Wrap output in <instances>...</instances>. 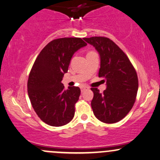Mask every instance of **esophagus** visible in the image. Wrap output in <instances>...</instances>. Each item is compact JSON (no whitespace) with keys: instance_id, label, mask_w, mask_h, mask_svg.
<instances>
[{"instance_id":"esophagus-1","label":"esophagus","mask_w":160,"mask_h":160,"mask_svg":"<svg viewBox=\"0 0 160 160\" xmlns=\"http://www.w3.org/2000/svg\"><path fill=\"white\" fill-rule=\"evenodd\" d=\"M86 88H88V87H86V86H82L81 88V92L85 91V89H86Z\"/></svg>"}]
</instances>
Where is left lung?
I'll list each match as a JSON object with an SVG mask.
<instances>
[{
    "mask_svg": "<svg viewBox=\"0 0 160 160\" xmlns=\"http://www.w3.org/2000/svg\"><path fill=\"white\" fill-rule=\"evenodd\" d=\"M93 45L101 57L98 77L104 78L107 88L100 93L92 88L94 97L91 105L94 115L107 124L121 121L135 103L138 81L133 65L124 51L109 38L95 36L83 38Z\"/></svg>",
    "mask_w": 160,
    "mask_h": 160,
    "instance_id": "obj_1",
    "label": "left lung"
}]
</instances>
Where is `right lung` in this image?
I'll return each mask as SVG.
<instances>
[{
	"instance_id": "right-lung-1",
	"label": "right lung",
	"mask_w": 160,
	"mask_h": 160,
	"mask_svg": "<svg viewBox=\"0 0 160 160\" xmlns=\"http://www.w3.org/2000/svg\"><path fill=\"white\" fill-rule=\"evenodd\" d=\"M86 43L80 38H61L50 42L42 50L29 74L28 92L32 108L50 126L68 124L74 116V105L80 89L62 83L74 53Z\"/></svg>"
}]
</instances>
